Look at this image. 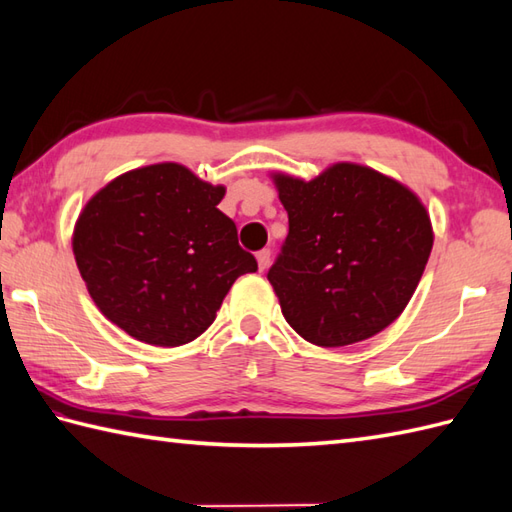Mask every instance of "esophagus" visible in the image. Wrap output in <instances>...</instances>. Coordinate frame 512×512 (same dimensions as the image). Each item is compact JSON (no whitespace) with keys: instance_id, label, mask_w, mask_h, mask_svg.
Wrapping results in <instances>:
<instances>
[{"instance_id":"esophagus-1","label":"esophagus","mask_w":512,"mask_h":512,"mask_svg":"<svg viewBox=\"0 0 512 512\" xmlns=\"http://www.w3.org/2000/svg\"><path fill=\"white\" fill-rule=\"evenodd\" d=\"M257 264H259L261 272H264L270 266V251H268V248H264V251L257 253Z\"/></svg>"}]
</instances>
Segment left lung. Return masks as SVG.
<instances>
[{"label": "left lung", "mask_w": 512, "mask_h": 512, "mask_svg": "<svg viewBox=\"0 0 512 512\" xmlns=\"http://www.w3.org/2000/svg\"><path fill=\"white\" fill-rule=\"evenodd\" d=\"M288 237L268 281L296 334L344 347L379 334L412 299L432 253V224L408 187L336 163L305 183L277 174Z\"/></svg>", "instance_id": "1"}]
</instances>
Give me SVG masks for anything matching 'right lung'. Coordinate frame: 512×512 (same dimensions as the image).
<instances>
[{
  "mask_svg": "<svg viewBox=\"0 0 512 512\" xmlns=\"http://www.w3.org/2000/svg\"><path fill=\"white\" fill-rule=\"evenodd\" d=\"M224 187L178 163L117 176L82 209L74 255L100 312L135 340L178 347L198 338L237 277L257 270L218 209Z\"/></svg>",
  "mask_w": 512,
  "mask_h": 512,
  "instance_id": "add662e5",
  "label": "right lung"
}]
</instances>
